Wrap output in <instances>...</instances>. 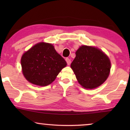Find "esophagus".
<instances>
[{
  "label": "esophagus",
  "instance_id": "1",
  "mask_svg": "<svg viewBox=\"0 0 130 130\" xmlns=\"http://www.w3.org/2000/svg\"><path fill=\"white\" fill-rule=\"evenodd\" d=\"M66 61L67 64H68V65H70L71 64V60H70V58H66Z\"/></svg>",
  "mask_w": 130,
  "mask_h": 130
}]
</instances>
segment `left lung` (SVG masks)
<instances>
[{
  "mask_svg": "<svg viewBox=\"0 0 130 130\" xmlns=\"http://www.w3.org/2000/svg\"><path fill=\"white\" fill-rule=\"evenodd\" d=\"M70 66L79 84L84 88L92 89L107 79L111 61L101 50L82 45L76 51V57Z\"/></svg>",
  "mask_w": 130,
  "mask_h": 130,
  "instance_id": "obj_1",
  "label": "left lung"
}]
</instances>
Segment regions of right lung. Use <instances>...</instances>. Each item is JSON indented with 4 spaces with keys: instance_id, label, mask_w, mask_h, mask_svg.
I'll return each mask as SVG.
<instances>
[{
    "instance_id": "1",
    "label": "right lung",
    "mask_w": 130,
    "mask_h": 130,
    "mask_svg": "<svg viewBox=\"0 0 130 130\" xmlns=\"http://www.w3.org/2000/svg\"><path fill=\"white\" fill-rule=\"evenodd\" d=\"M21 62L26 79L41 86L51 84L67 65L52 44L43 42L35 44L25 53Z\"/></svg>"
}]
</instances>
